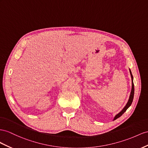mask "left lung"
Segmentation results:
<instances>
[{"label":"left lung","mask_w":148,"mask_h":148,"mask_svg":"<svg viewBox=\"0 0 148 148\" xmlns=\"http://www.w3.org/2000/svg\"><path fill=\"white\" fill-rule=\"evenodd\" d=\"M130 74H131V79H132V88H131V94H130V97H129V99L127 104L125 106L124 108L121 110L118 114H117L115 116V117H114V120H116V119L119 118V117H121L122 116L123 114L126 112V111L127 109L130 108V106L131 105L132 103V101H133V98H134V83H133V76H132V73H131V71L130 69Z\"/></svg>","instance_id":"obj_1"}]
</instances>
